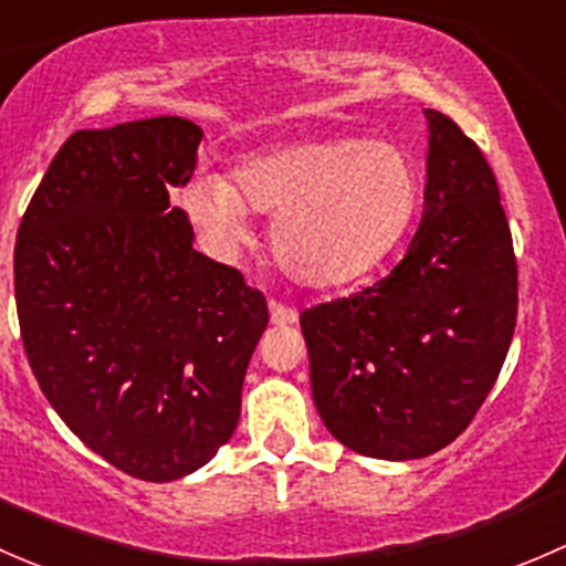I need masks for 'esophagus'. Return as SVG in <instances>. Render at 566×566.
<instances>
[{
    "label": "esophagus",
    "mask_w": 566,
    "mask_h": 566,
    "mask_svg": "<svg viewBox=\"0 0 566 566\" xmlns=\"http://www.w3.org/2000/svg\"><path fill=\"white\" fill-rule=\"evenodd\" d=\"M270 318H272V324H277V326L294 324L296 322V311H294V307L283 305V302L272 300L270 302Z\"/></svg>",
    "instance_id": "obj_1"
}]
</instances>
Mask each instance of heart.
Masks as SVG:
<instances>
[{
	"label": "heart",
	"instance_id": "1",
	"mask_svg": "<svg viewBox=\"0 0 566 566\" xmlns=\"http://www.w3.org/2000/svg\"><path fill=\"white\" fill-rule=\"evenodd\" d=\"M419 179L403 147L384 138H329L250 157L237 177L196 174L190 218L220 248L248 240V214H266L277 264L329 289L365 275L403 234Z\"/></svg>",
	"mask_w": 566,
	"mask_h": 566
}]
</instances>
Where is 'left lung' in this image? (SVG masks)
<instances>
[{"label": "left lung", "mask_w": 566, "mask_h": 566, "mask_svg": "<svg viewBox=\"0 0 566 566\" xmlns=\"http://www.w3.org/2000/svg\"><path fill=\"white\" fill-rule=\"evenodd\" d=\"M424 114V212L403 261L300 316L326 430L384 460L433 455L469 428L517 318V261L493 168L450 116Z\"/></svg>", "instance_id": "obj_1"}]
</instances>
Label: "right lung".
Wrapping results in <instances>:
<instances>
[{
    "instance_id": "add662e5",
    "label": "right lung",
    "mask_w": 566,
    "mask_h": 566,
    "mask_svg": "<svg viewBox=\"0 0 566 566\" xmlns=\"http://www.w3.org/2000/svg\"><path fill=\"white\" fill-rule=\"evenodd\" d=\"M201 127L153 116L62 144L15 237L21 340L65 424L125 474L201 469L240 422L266 300L193 250L171 196Z\"/></svg>"
}]
</instances>
